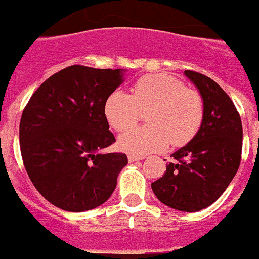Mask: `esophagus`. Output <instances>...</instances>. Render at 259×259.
<instances>
[{
	"instance_id": "34e87169",
	"label": "esophagus",
	"mask_w": 259,
	"mask_h": 259,
	"mask_svg": "<svg viewBox=\"0 0 259 259\" xmlns=\"http://www.w3.org/2000/svg\"><path fill=\"white\" fill-rule=\"evenodd\" d=\"M144 155H135V154H130L128 155V161L130 162H136V161H143Z\"/></svg>"
}]
</instances>
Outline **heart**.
<instances>
[{"mask_svg": "<svg viewBox=\"0 0 259 259\" xmlns=\"http://www.w3.org/2000/svg\"><path fill=\"white\" fill-rule=\"evenodd\" d=\"M145 111L150 125L130 130ZM203 113L202 96L166 74L140 77L132 95L115 91L105 102L109 124L118 132L130 130L119 139L120 148L136 154L161 152L171 141L178 146L189 143L200 131Z\"/></svg>", "mask_w": 259, "mask_h": 259, "instance_id": "1", "label": "heart"}]
</instances>
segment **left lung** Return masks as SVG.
Listing matches in <instances>:
<instances>
[{
  "instance_id": "left-lung-1",
  "label": "left lung",
  "mask_w": 259,
  "mask_h": 259,
  "mask_svg": "<svg viewBox=\"0 0 259 259\" xmlns=\"http://www.w3.org/2000/svg\"><path fill=\"white\" fill-rule=\"evenodd\" d=\"M203 98L197 135L178 152L152 189L162 203L180 211H200L218 200L241 162V118L230 96L214 80L185 70Z\"/></svg>"
}]
</instances>
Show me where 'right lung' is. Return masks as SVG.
Masks as SVG:
<instances>
[{
    "instance_id": "obj_1",
    "label": "right lung",
    "mask_w": 259,
    "mask_h": 259,
    "mask_svg": "<svg viewBox=\"0 0 259 259\" xmlns=\"http://www.w3.org/2000/svg\"><path fill=\"white\" fill-rule=\"evenodd\" d=\"M122 76L119 68L68 66L45 80L23 110V163L35 188L59 209L79 212L102 205L128 163L124 153H101L115 143L105 102Z\"/></svg>"
}]
</instances>
